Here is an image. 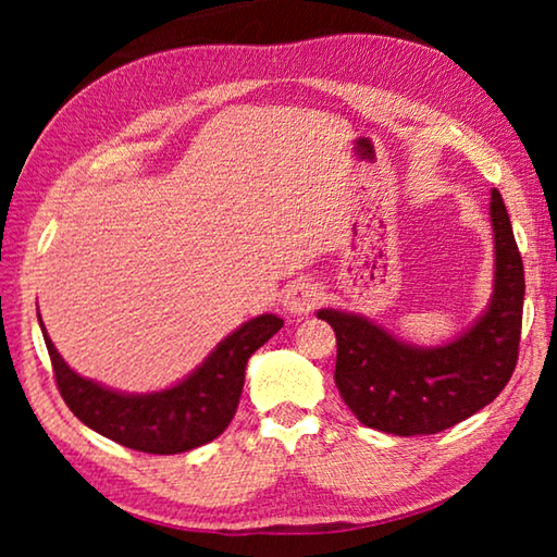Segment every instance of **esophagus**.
I'll return each instance as SVG.
<instances>
[{
  "instance_id": "34e87169",
  "label": "esophagus",
  "mask_w": 557,
  "mask_h": 557,
  "mask_svg": "<svg viewBox=\"0 0 557 557\" xmlns=\"http://www.w3.org/2000/svg\"><path fill=\"white\" fill-rule=\"evenodd\" d=\"M319 297L322 292L309 280H297L295 285H289V289L285 292V309L289 314H309L312 309L319 305Z\"/></svg>"
}]
</instances>
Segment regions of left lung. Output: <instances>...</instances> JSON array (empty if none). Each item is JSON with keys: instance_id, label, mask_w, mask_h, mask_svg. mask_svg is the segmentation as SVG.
<instances>
[{"instance_id": "8db88e82", "label": "left lung", "mask_w": 557, "mask_h": 557, "mask_svg": "<svg viewBox=\"0 0 557 557\" xmlns=\"http://www.w3.org/2000/svg\"><path fill=\"white\" fill-rule=\"evenodd\" d=\"M496 248L494 297L486 314L451 344L414 348L369 319L319 309L336 334L344 403L366 428L388 435H435L471 418L511 381L523 322V260L502 194L492 191Z\"/></svg>"}]
</instances>
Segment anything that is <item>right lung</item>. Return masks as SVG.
I'll use <instances>...</instances> for the list:
<instances>
[{
    "label": "right lung",
    "mask_w": 557,
    "mask_h": 557,
    "mask_svg": "<svg viewBox=\"0 0 557 557\" xmlns=\"http://www.w3.org/2000/svg\"><path fill=\"white\" fill-rule=\"evenodd\" d=\"M280 329L282 319L275 314L250 319L174 388L125 395L71 371L41 324L55 385L75 418L102 437L147 455H178L219 437L238 408L248 358Z\"/></svg>",
    "instance_id": "right-lung-1"
}]
</instances>
